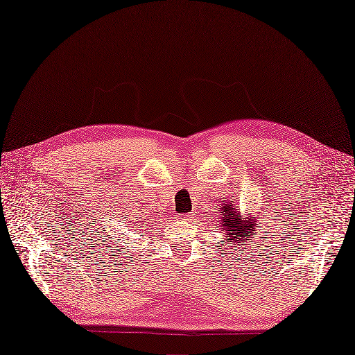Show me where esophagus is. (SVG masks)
I'll use <instances>...</instances> for the list:
<instances>
[{
	"label": "esophagus",
	"mask_w": 355,
	"mask_h": 355,
	"mask_svg": "<svg viewBox=\"0 0 355 355\" xmlns=\"http://www.w3.org/2000/svg\"><path fill=\"white\" fill-rule=\"evenodd\" d=\"M178 220L183 222V223H189L190 220L193 219V214H178Z\"/></svg>",
	"instance_id": "obj_1"
}]
</instances>
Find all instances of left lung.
<instances>
[{"label":"left lung","instance_id":"left-lung-1","mask_svg":"<svg viewBox=\"0 0 355 355\" xmlns=\"http://www.w3.org/2000/svg\"><path fill=\"white\" fill-rule=\"evenodd\" d=\"M217 225L219 230L223 231L226 239V246L231 249H237L239 243L252 240L257 237V223L250 216H243L237 202L222 201L217 216ZM241 246V244H240Z\"/></svg>","mask_w":355,"mask_h":355}]
</instances>
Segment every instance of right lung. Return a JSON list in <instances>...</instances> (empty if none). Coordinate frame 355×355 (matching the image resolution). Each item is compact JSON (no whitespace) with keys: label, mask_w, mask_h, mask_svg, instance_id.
<instances>
[{"label":"right lung","mask_w":355,"mask_h":355,"mask_svg":"<svg viewBox=\"0 0 355 355\" xmlns=\"http://www.w3.org/2000/svg\"><path fill=\"white\" fill-rule=\"evenodd\" d=\"M136 223H138V222H136Z\"/></svg>","instance_id":"right-lung-1"}]
</instances>
